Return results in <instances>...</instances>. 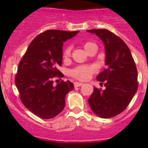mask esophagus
Instances as JSON below:
<instances>
[{
  "mask_svg": "<svg viewBox=\"0 0 148 148\" xmlns=\"http://www.w3.org/2000/svg\"><path fill=\"white\" fill-rule=\"evenodd\" d=\"M82 85H83V83H82V82H75V83H74V86H75V87H80V86Z\"/></svg>",
  "mask_w": 148,
  "mask_h": 148,
  "instance_id": "esophagus-1",
  "label": "esophagus"
}]
</instances>
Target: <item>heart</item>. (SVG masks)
I'll return each mask as SVG.
<instances>
[{
  "mask_svg": "<svg viewBox=\"0 0 148 148\" xmlns=\"http://www.w3.org/2000/svg\"><path fill=\"white\" fill-rule=\"evenodd\" d=\"M92 44H93V43L86 42L84 44V47L85 49H87ZM70 53H71V47H65L63 51V58L64 59L69 58L70 56ZM95 71H96V68L95 66H92V65H81V66H76V67L73 68V70H70V75L76 79H78V80L85 81L87 80L90 77V75H92V73H95Z\"/></svg>",
  "mask_w": 148,
  "mask_h": 148,
  "instance_id": "obj_1",
  "label": "heart"
}]
</instances>
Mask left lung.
<instances>
[{"label": "left lung", "instance_id": "obj_1", "mask_svg": "<svg viewBox=\"0 0 148 148\" xmlns=\"http://www.w3.org/2000/svg\"><path fill=\"white\" fill-rule=\"evenodd\" d=\"M87 32L95 34L104 43L107 66L96 78L105 82L106 89L94 87L89 105L101 118H112L126 109L138 90L136 66L130 49L119 36L105 29Z\"/></svg>", "mask_w": 148, "mask_h": 148}]
</instances>
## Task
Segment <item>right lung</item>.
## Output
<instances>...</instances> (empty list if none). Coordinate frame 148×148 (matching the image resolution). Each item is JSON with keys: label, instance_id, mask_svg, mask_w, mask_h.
I'll list each match as a JSON object with an SVG mask.
<instances>
[{"label": "right lung", "instance_id": "obj_1", "mask_svg": "<svg viewBox=\"0 0 148 148\" xmlns=\"http://www.w3.org/2000/svg\"><path fill=\"white\" fill-rule=\"evenodd\" d=\"M78 32L49 29L39 34L19 62L15 82L21 101L40 118L49 119L59 114L66 95L74 88L70 81L54 86L53 78L64 76L58 70L62 64L63 44Z\"/></svg>", "mask_w": 148, "mask_h": 148}]
</instances>
